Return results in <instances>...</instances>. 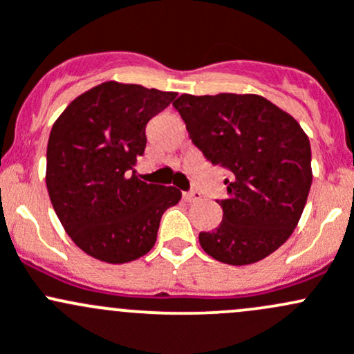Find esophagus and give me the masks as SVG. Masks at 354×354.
<instances>
[{"mask_svg":"<svg viewBox=\"0 0 354 354\" xmlns=\"http://www.w3.org/2000/svg\"><path fill=\"white\" fill-rule=\"evenodd\" d=\"M182 196H184L185 201H189V203H196L201 199V192H199L198 189H191V191L182 192Z\"/></svg>","mask_w":354,"mask_h":354,"instance_id":"esophagus-1","label":"esophagus"}]
</instances>
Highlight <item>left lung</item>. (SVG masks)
Returning <instances> with one entry per match:
<instances>
[{
	"label": "left lung",
	"instance_id": "obj_1",
	"mask_svg": "<svg viewBox=\"0 0 354 354\" xmlns=\"http://www.w3.org/2000/svg\"><path fill=\"white\" fill-rule=\"evenodd\" d=\"M189 138L227 172L223 220L199 233L204 252L232 266L268 257L290 239L312 185L307 134L264 97L218 93L174 102Z\"/></svg>",
	"mask_w": 354,
	"mask_h": 354
}]
</instances>
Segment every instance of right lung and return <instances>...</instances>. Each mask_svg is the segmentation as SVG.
<instances>
[{
    "mask_svg": "<svg viewBox=\"0 0 354 354\" xmlns=\"http://www.w3.org/2000/svg\"><path fill=\"white\" fill-rule=\"evenodd\" d=\"M177 93L107 82L71 102L50 129L47 191L73 242L111 264L155 245L160 220L180 201L177 187L140 180L147 124Z\"/></svg>",
    "mask_w": 354,
    "mask_h": 354,
    "instance_id": "add662e5",
    "label": "right lung"
}]
</instances>
